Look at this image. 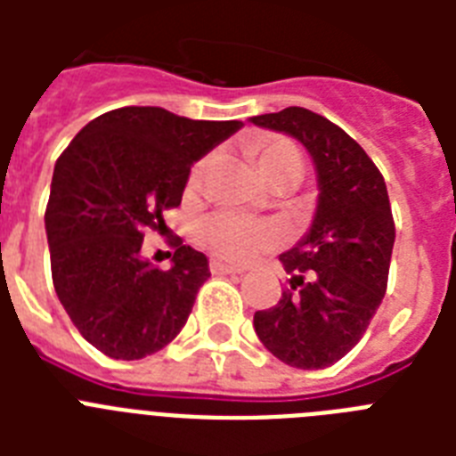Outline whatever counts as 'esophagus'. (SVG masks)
I'll return each instance as SVG.
<instances>
[{
	"mask_svg": "<svg viewBox=\"0 0 456 456\" xmlns=\"http://www.w3.org/2000/svg\"><path fill=\"white\" fill-rule=\"evenodd\" d=\"M210 272H213L215 277H224V274H243L241 267H232V265L217 263V260L210 263Z\"/></svg>",
	"mask_w": 456,
	"mask_h": 456,
	"instance_id": "obj_1",
	"label": "esophagus"
}]
</instances>
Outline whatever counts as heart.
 <instances>
[{"label": "heart", "instance_id": "heart-1", "mask_svg": "<svg viewBox=\"0 0 456 456\" xmlns=\"http://www.w3.org/2000/svg\"><path fill=\"white\" fill-rule=\"evenodd\" d=\"M250 156L256 160L257 170L272 186L298 184L303 177V156L298 146L284 137L260 139L250 146ZM210 167V156H203L191 165L189 177H186V189L199 191L203 179ZM196 243L208 250L210 256L224 263H248L260 253L274 250L284 243V227L277 220H257V217H246V215L213 213L200 217L193 229Z\"/></svg>", "mask_w": 456, "mask_h": 456}]
</instances>
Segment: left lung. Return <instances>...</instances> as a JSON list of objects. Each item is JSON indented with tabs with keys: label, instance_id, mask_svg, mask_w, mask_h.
Listing matches in <instances>:
<instances>
[{
	"label": "left lung",
	"instance_id": "8db88e82",
	"mask_svg": "<svg viewBox=\"0 0 456 456\" xmlns=\"http://www.w3.org/2000/svg\"><path fill=\"white\" fill-rule=\"evenodd\" d=\"M310 151L319 177L310 234L284 256L289 286L253 317L257 338L289 367L324 369L367 331L388 289L395 220L383 175L338 125L300 106L250 118Z\"/></svg>",
	"mask_w": 456,
	"mask_h": 456
}]
</instances>
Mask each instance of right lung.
Returning a JSON list of instances; mask_svg holds the SVG:
<instances>
[{
	"label": "right lung",
	"mask_w": 456,
	"mask_h": 456,
	"mask_svg": "<svg viewBox=\"0 0 456 456\" xmlns=\"http://www.w3.org/2000/svg\"><path fill=\"white\" fill-rule=\"evenodd\" d=\"M241 125L125 106L85 125L59 156L45 213L53 289L103 354L142 360L184 329L208 257L177 236L172 267L160 270L142 257L144 232L165 227L193 160Z\"/></svg>",
	"instance_id": "right-lung-1"
}]
</instances>
